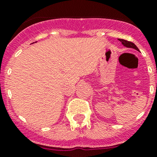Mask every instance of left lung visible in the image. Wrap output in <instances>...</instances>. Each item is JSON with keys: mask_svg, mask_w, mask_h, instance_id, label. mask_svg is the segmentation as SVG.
I'll list each match as a JSON object with an SVG mask.
<instances>
[{"mask_svg": "<svg viewBox=\"0 0 157 157\" xmlns=\"http://www.w3.org/2000/svg\"><path fill=\"white\" fill-rule=\"evenodd\" d=\"M119 41H121L122 44H123L124 46L127 47V48H134V49H136V50L138 51V47L136 46L135 45H134V43L131 42V41H127V40H124V39H119Z\"/></svg>", "mask_w": 157, "mask_h": 157, "instance_id": "8db88e82", "label": "left lung"}]
</instances>
